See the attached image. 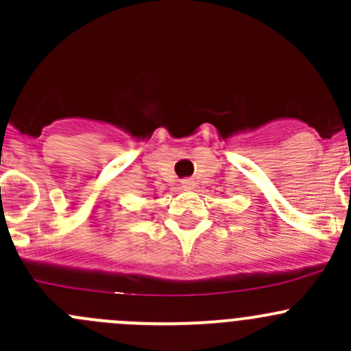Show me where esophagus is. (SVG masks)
I'll use <instances>...</instances> for the list:
<instances>
[{
	"instance_id": "1",
	"label": "esophagus",
	"mask_w": 351,
	"mask_h": 351,
	"mask_svg": "<svg viewBox=\"0 0 351 351\" xmlns=\"http://www.w3.org/2000/svg\"><path fill=\"white\" fill-rule=\"evenodd\" d=\"M182 186H183V189H186V190H192L193 186H195V182H193V180H190V178H185V180H182Z\"/></svg>"
}]
</instances>
